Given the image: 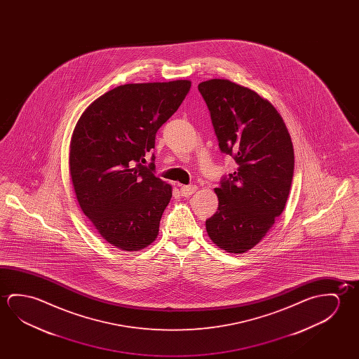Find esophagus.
I'll return each mask as SVG.
<instances>
[{"label":"esophagus","mask_w":359,"mask_h":359,"mask_svg":"<svg viewBox=\"0 0 359 359\" xmlns=\"http://www.w3.org/2000/svg\"><path fill=\"white\" fill-rule=\"evenodd\" d=\"M196 189L198 188L195 185H182L180 188V193H182V196H190V195L194 194Z\"/></svg>","instance_id":"obj_1"}]
</instances>
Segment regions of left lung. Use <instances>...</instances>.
<instances>
[{"instance_id": "obj_1", "label": "left lung", "mask_w": 359, "mask_h": 359, "mask_svg": "<svg viewBox=\"0 0 359 359\" xmlns=\"http://www.w3.org/2000/svg\"><path fill=\"white\" fill-rule=\"evenodd\" d=\"M210 111L219 147L238 168L215 188L217 212L208 236L228 253L250 250L266 236L288 200L293 142L280 114L250 88L226 79L198 85Z\"/></svg>"}]
</instances>
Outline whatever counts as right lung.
<instances>
[{
	"instance_id": "right-lung-1",
	"label": "right lung",
	"mask_w": 359,
	"mask_h": 359,
	"mask_svg": "<svg viewBox=\"0 0 359 359\" xmlns=\"http://www.w3.org/2000/svg\"><path fill=\"white\" fill-rule=\"evenodd\" d=\"M190 86L189 80L121 85L90 104L74 129L69 168L79 205L121 250H142L158 238L172 188L154 175V163L142 164Z\"/></svg>"
}]
</instances>
